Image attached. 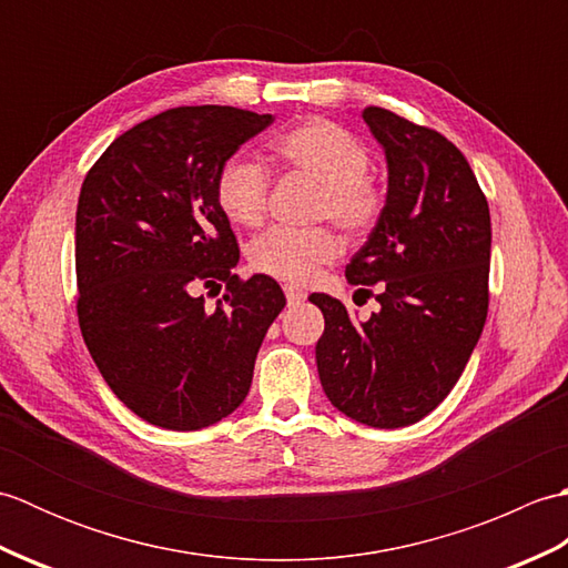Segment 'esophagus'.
<instances>
[{
	"label": "esophagus",
	"instance_id": "34e87169",
	"mask_svg": "<svg viewBox=\"0 0 568 568\" xmlns=\"http://www.w3.org/2000/svg\"><path fill=\"white\" fill-rule=\"evenodd\" d=\"M285 297H287V303H291V305H297V303H303V300L307 297V293L303 291V287L285 285Z\"/></svg>",
	"mask_w": 568,
	"mask_h": 568
}]
</instances>
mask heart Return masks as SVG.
I'll return each mask as SVG.
<instances>
[{"label":"heart","mask_w":568,"mask_h":568,"mask_svg":"<svg viewBox=\"0 0 568 568\" xmlns=\"http://www.w3.org/2000/svg\"><path fill=\"white\" fill-rule=\"evenodd\" d=\"M277 161L320 183L317 220H332L348 236H364L385 210V190L368 173L371 151L342 124L312 116L283 131L271 143ZM271 178L244 155L229 159L216 173V204L232 224L258 226L268 212ZM339 253V239L327 226L271 229L251 241L248 263L261 275L303 285Z\"/></svg>","instance_id":"1"}]
</instances>
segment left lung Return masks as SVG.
Here are the masks:
<instances>
[{"mask_svg": "<svg viewBox=\"0 0 568 568\" xmlns=\"http://www.w3.org/2000/svg\"><path fill=\"white\" fill-rule=\"evenodd\" d=\"M364 122L388 159V197L346 277L378 287L381 312L356 324L336 297L324 315L317 371L332 405L368 427L429 415L468 364L488 315L490 212L464 153L439 131L383 106Z\"/></svg>", "mask_w": 568, "mask_h": 568, "instance_id": "obj_1", "label": "left lung"}]
</instances>
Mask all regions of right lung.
Here are the masks:
<instances>
[{
	"mask_svg": "<svg viewBox=\"0 0 568 568\" xmlns=\"http://www.w3.org/2000/svg\"><path fill=\"white\" fill-rule=\"evenodd\" d=\"M268 124L236 106H175L124 131L84 175L80 332L112 393L155 427L232 415L285 307L273 277L234 273L239 244L214 195L220 168ZM200 290L225 293L207 311Z\"/></svg>",
	"mask_w": 568,
	"mask_h": 568,
	"instance_id": "1",
	"label": "right lung"
}]
</instances>
